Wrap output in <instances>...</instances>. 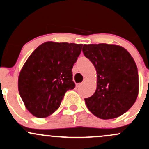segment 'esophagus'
<instances>
[{
    "label": "esophagus",
    "mask_w": 149,
    "mask_h": 149,
    "mask_svg": "<svg viewBox=\"0 0 149 149\" xmlns=\"http://www.w3.org/2000/svg\"><path fill=\"white\" fill-rule=\"evenodd\" d=\"M82 84H83V82H81V83H78V84H76V86H77V87H80V86L81 85H82Z\"/></svg>",
    "instance_id": "1"
}]
</instances>
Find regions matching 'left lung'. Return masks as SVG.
Listing matches in <instances>:
<instances>
[{"label": "left lung", "instance_id": "left-lung-1", "mask_svg": "<svg viewBox=\"0 0 149 149\" xmlns=\"http://www.w3.org/2000/svg\"><path fill=\"white\" fill-rule=\"evenodd\" d=\"M83 53L97 74L95 92L85 103L94 116L102 119L120 116L133 106L139 92L138 70L124 47L115 45H84Z\"/></svg>", "mask_w": 149, "mask_h": 149}]
</instances>
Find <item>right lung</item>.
<instances>
[{
	"instance_id": "obj_1",
	"label": "right lung",
	"mask_w": 149,
	"mask_h": 149,
	"mask_svg": "<svg viewBox=\"0 0 149 149\" xmlns=\"http://www.w3.org/2000/svg\"><path fill=\"white\" fill-rule=\"evenodd\" d=\"M82 44L47 42L33 51L18 77V90L25 107L45 118L59 108L67 91L73 89L72 69Z\"/></svg>"
}]
</instances>
